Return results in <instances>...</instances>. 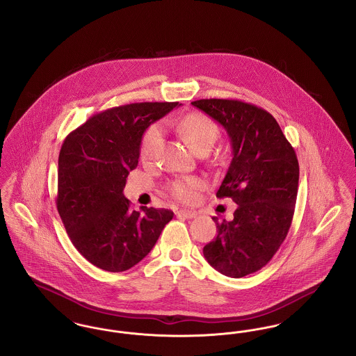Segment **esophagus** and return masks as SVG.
I'll return each instance as SVG.
<instances>
[{
	"label": "esophagus",
	"mask_w": 356,
	"mask_h": 356,
	"mask_svg": "<svg viewBox=\"0 0 356 356\" xmlns=\"http://www.w3.org/2000/svg\"><path fill=\"white\" fill-rule=\"evenodd\" d=\"M196 212L195 211H189V209H180L177 211V216L180 218H186V219H192V218H196Z\"/></svg>",
	"instance_id": "esophagus-1"
}]
</instances>
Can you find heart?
<instances>
[{
    "label": "heart",
    "instance_id": "b5f03b06",
    "mask_svg": "<svg viewBox=\"0 0 356 356\" xmlns=\"http://www.w3.org/2000/svg\"><path fill=\"white\" fill-rule=\"evenodd\" d=\"M179 131L189 147L199 154L207 153L219 137L218 124L200 112L188 113L179 121ZM161 141V128L151 125L143 136L140 156L144 161L152 160ZM202 181L196 177H179L168 184L170 195L183 203H191L196 199L197 191L202 188Z\"/></svg>",
    "mask_w": 356,
    "mask_h": 356
}]
</instances>
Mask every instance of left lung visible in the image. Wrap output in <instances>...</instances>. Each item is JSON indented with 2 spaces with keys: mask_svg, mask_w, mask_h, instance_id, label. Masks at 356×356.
Instances as JSON below:
<instances>
[{
  "mask_svg": "<svg viewBox=\"0 0 356 356\" xmlns=\"http://www.w3.org/2000/svg\"><path fill=\"white\" fill-rule=\"evenodd\" d=\"M224 127L232 161L216 196L237 204L234 219L213 218L218 236L203 248L205 260L229 277L261 270L291 227L299 186V163L277 121L267 111L238 100L192 102Z\"/></svg>",
  "mask_w": 356,
  "mask_h": 356,
  "instance_id": "left-lung-1",
  "label": "left lung"
}]
</instances>
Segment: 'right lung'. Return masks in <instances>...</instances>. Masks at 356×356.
Masks as SVG:
<instances>
[{
	"instance_id": "obj_1",
	"label": "right lung",
	"mask_w": 356,
	"mask_h": 356,
	"mask_svg": "<svg viewBox=\"0 0 356 356\" xmlns=\"http://www.w3.org/2000/svg\"><path fill=\"white\" fill-rule=\"evenodd\" d=\"M179 105L115 106L86 120L64 140L57 211L76 250L104 271H127L141 261L173 218L164 208L134 211L122 191L138 164L144 131Z\"/></svg>"
}]
</instances>
